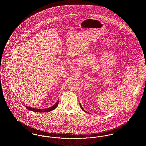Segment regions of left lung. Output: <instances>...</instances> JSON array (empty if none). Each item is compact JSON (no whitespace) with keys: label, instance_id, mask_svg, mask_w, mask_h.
Masks as SVG:
<instances>
[{"label":"left lung","instance_id":"1","mask_svg":"<svg viewBox=\"0 0 146 146\" xmlns=\"http://www.w3.org/2000/svg\"><path fill=\"white\" fill-rule=\"evenodd\" d=\"M80 108H81V109L82 110H83V111H84V110L83 108V107H82V105H81V104H80Z\"/></svg>","mask_w":146,"mask_h":146}]
</instances>
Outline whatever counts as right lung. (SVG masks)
Returning a JSON list of instances; mask_svg holds the SVG:
<instances>
[{"mask_svg":"<svg viewBox=\"0 0 146 146\" xmlns=\"http://www.w3.org/2000/svg\"><path fill=\"white\" fill-rule=\"evenodd\" d=\"M58 104V100L57 101V102L55 104H54V105H53L52 106L48 108H45V109H38V108H32V107H29L27 106H25V107L29 111H35V112H49L50 111H51L54 110H55L56 108L57 107V105Z\"/></svg>","mask_w":146,"mask_h":146,"instance_id":"right-lung-1","label":"right lung"}]
</instances>
